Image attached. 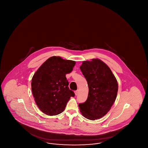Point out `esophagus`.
<instances>
[{
    "label": "esophagus",
    "instance_id": "obj_1",
    "mask_svg": "<svg viewBox=\"0 0 148 148\" xmlns=\"http://www.w3.org/2000/svg\"><path fill=\"white\" fill-rule=\"evenodd\" d=\"M75 92V95H77V94H78V92H79V90H76V91H75L74 92Z\"/></svg>",
    "mask_w": 148,
    "mask_h": 148
}]
</instances>
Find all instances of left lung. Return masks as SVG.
<instances>
[{
  "instance_id": "8db88e82",
  "label": "left lung",
  "mask_w": 148,
  "mask_h": 148,
  "mask_svg": "<svg viewBox=\"0 0 148 148\" xmlns=\"http://www.w3.org/2000/svg\"><path fill=\"white\" fill-rule=\"evenodd\" d=\"M80 69L89 87L87 100L79 104L80 111L88 119H98L108 113L115 101L117 80L109 67L98 59L84 61Z\"/></svg>"
}]
</instances>
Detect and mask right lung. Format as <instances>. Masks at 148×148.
<instances>
[{"label": "right lung", "mask_w": 148, "mask_h": 148, "mask_svg": "<svg viewBox=\"0 0 148 148\" xmlns=\"http://www.w3.org/2000/svg\"><path fill=\"white\" fill-rule=\"evenodd\" d=\"M75 62L60 56L48 59L35 73L32 90L35 103L42 113L56 115L62 113L74 92L69 89L66 74L73 71Z\"/></svg>", "instance_id": "obj_1"}]
</instances>
